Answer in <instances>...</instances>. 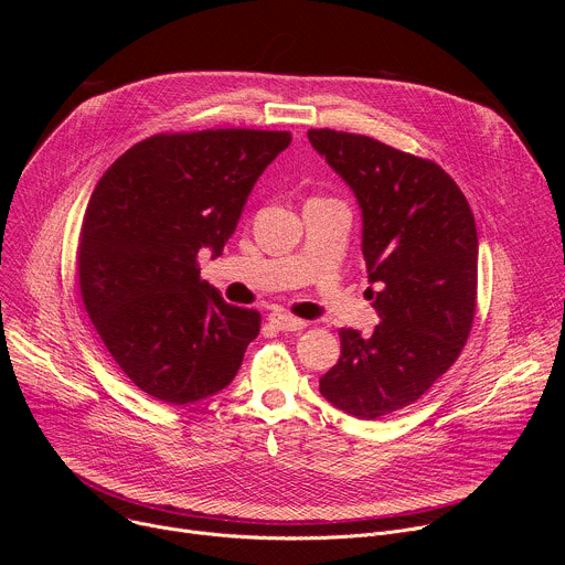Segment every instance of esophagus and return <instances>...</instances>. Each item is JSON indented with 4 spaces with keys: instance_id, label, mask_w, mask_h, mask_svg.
Instances as JSON below:
<instances>
[{
    "instance_id": "1",
    "label": "esophagus",
    "mask_w": 565,
    "mask_h": 565,
    "mask_svg": "<svg viewBox=\"0 0 565 565\" xmlns=\"http://www.w3.org/2000/svg\"><path fill=\"white\" fill-rule=\"evenodd\" d=\"M268 321H270L273 327H277L279 331H301V329H306V321L303 319H299V317H295V315H290L286 310H273L268 315Z\"/></svg>"
}]
</instances>
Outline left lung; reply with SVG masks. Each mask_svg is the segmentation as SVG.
I'll list each match as a JSON object with an SVG mask.
<instances>
[{
    "label": "left lung",
    "mask_w": 565,
    "mask_h": 565,
    "mask_svg": "<svg viewBox=\"0 0 565 565\" xmlns=\"http://www.w3.org/2000/svg\"><path fill=\"white\" fill-rule=\"evenodd\" d=\"M308 140L358 196L380 312L369 340L340 331L342 355L319 391L338 409L375 420L414 405L460 355L476 312V221L429 158L335 129H310Z\"/></svg>",
    "instance_id": "obj_1"
}]
</instances>
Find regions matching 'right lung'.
Here are the masks:
<instances>
[{
  "label": "right lung",
  "instance_id": "obj_1",
  "mask_svg": "<svg viewBox=\"0 0 565 565\" xmlns=\"http://www.w3.org/2000/svg\"><path fill=\"white\" fill-rule=\"evenodd\" d=\"M290 131L203 129L149 136L98 181L77 241V284L120 371L147 395L190 405L225 388L259 335L255 308L201 279Z\"/></svg>",
  "mask_w": 565,
  "mask_h": 565
}]
</instances>
